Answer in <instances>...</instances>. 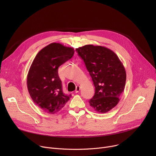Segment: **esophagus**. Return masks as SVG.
Instances as JSON below:
<instances>
[{"instance_id":"1","label":"esophagus","mask_w":156,"mask_h":156,"mask_svg":"<svg viewBox=\"0 0 156 156\" xmlns=\"http://www.w3.org/2000/svg\"><path fill=\"white\" fill-rule=\"evenodd\" d=\"M80 90V86H76V89H75V93H78Z\"/></svg>"}]
</instances>
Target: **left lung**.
<instances>
[{
  "label": "left lung",
  "instance_id": "1",
  "mask_svg": "<svg viewBox=\"0 0 156 156\" xmlns=\"http://www.w3.org/2000/svg\"><path fill=\"white\" fill-rule=\"evenodd\" d=\"M76 51L95 88L90 105L97 112H108L118 104L125 89L126 74L123 64L115 53L105 47L86 45Z\"/></svg>",
  "mask_w": 156,
  "mask_h": 156
}]
</instances>
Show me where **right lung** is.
<instances>
[{
	"label": "right lung",
	"mask_w": 156,
	"mask_h": 156,
	"mask_svg": "<svg viewBox=\"0 0 156 156\" xmlns=\"http://www.w3.org/2000/svg\"><path fill=\"white\" fill-rule=\"evenodd\" d=\"M74 53L73 48L52 43L39 51L31 65L27 76L29 94L34 103L47 113L59 112L71 97L62 92L58 68Z\"/></svg>",
	"instance_id": "add662e5"
}]
</instances>
